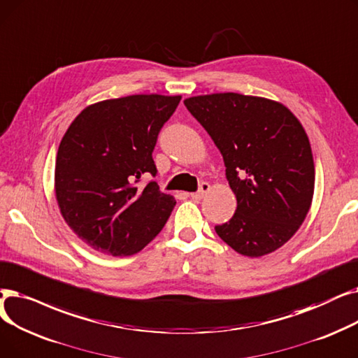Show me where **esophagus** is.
I'll return each instance as SVG.
<instances>
[{
	"label": "esophagus",
	"instance_id": "obj_1",
	"mask_svg": "<svg viewBox=\"0 0 358 358\" xmlns=\"http://www.w3.org/2000/svg\"><path fill=\"white\" fill-rule=\"evenodd\" d=\"M210 189H211L210 183H208V182H202V183L199 185L198 192L191 194V198H192V199H202L203 196H206V195L210 192Z\"/></svg>",
	"mask_w": 358,
	"mask_h": 358
}]
</instances>
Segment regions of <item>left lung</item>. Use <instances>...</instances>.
<instances>
[{
    "mask_svg": "<svg viewBox=\"0 0 358 358\" xmlns=\"http://www.w3.org/2000/svg\"><path fill=\"white\" fill-rule=\"evenodd\" d=\"M183 103L223 156L237 199L234 215L215 226L237 253L259 258L292 239L308 215L315 163L303 125L280 101L214 93Z\"/></svg>",
    "mask_w": 358,
    "mask_h": 358,
    "instance_id": "left-lung-1",
    "label": "left lung"
}]
</instances>
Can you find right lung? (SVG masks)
I'll list each match as a JSON object with an SVG mask.
<instances>
[{"mask_svg":"<svg viewBox=\"0 0 358 358\" xmlns=\"http://www.w3.org/2000/svg\"><path fill=\"white\" fill-rule=\"evenodd\" d=\"M182 96L132 94L83 109L61 140L55 196L65 223L92 249L129 257L164 227L176 199L152 180L157 135Z\"/></svg>","mask_w":358,"mask_h":358,"instance_id":"obj_1","label":"right lung"}]
</instances>
